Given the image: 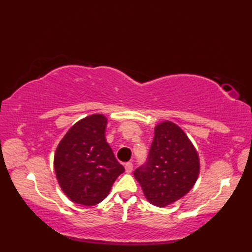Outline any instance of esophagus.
<instances>
[{"label":"esophagus","mask_w":252,"mask_h":252,"mask_svg":"<svg viewBox=\"0 0 252 252\" xmlns=\"http://www.w3.org/2000/svg\"><path fill=\"white\" fill-rule=\"evenodd\" d=\"M125 168H126V173H131L132 170H133V163L132 162H126V165H125Z\"/></svg>","instance_id":"34e87169"}]
</instances>
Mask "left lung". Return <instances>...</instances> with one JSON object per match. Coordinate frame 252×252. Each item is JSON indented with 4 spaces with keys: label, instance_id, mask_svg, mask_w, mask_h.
<instances>
[{
    "label": "left lung",
    "instance_id": "obj_1",
    "mask_svg": "<svg viewBox=\"0 0 252 252\" xmlns=\"http://www.w3.org/2000/svg\"><path fill=\"white\" fill-rule=\"evenodd\" d=\"M198 152L174 122L155 126L147 162L134 171L144 196L154 206L167 207L189 192L199 176Z\"/></svg>",
    "mask_w": 252,
    "mask_h": 252
}]
</instances>
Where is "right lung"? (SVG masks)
<instances>
[{
  "instance_id": "right-lung-1",
  "label": "right lung",
  "mask_w": 252,
  "mask_h": 252,
  "mask_svg": "<svg viewBox=\"0 0 252 252\" xmlns=\"http://www.w3.org/2000/svg\"><path fill=\"white\" fill-rule=\"evenodd\" d=\"M107 118L94 114L68 130L54 156L56 179L71 201L94 206L108 196L112 184L125 168L117 161L105 131Z\"/></svg>"
}]
</instances>
